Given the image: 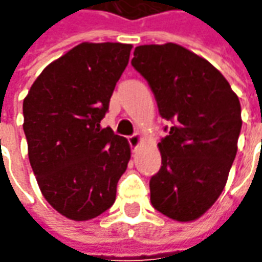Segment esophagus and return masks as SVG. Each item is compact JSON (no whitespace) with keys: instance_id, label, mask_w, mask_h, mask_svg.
<instances>
[{"instance_id":"34e87169","label":"esophagus","mask_w":262,"mask_h":262,"mask_svg":"<svg viewBox=\"0 0 262 262\" xmlns=\"http://www.w3.org/2000/svg\"><path fill=\"white\" fill-rule=\"evenodd\" d=\"M143 142L142 135H133V136L129 137V143H130L132 148H137Z\"/></svg>"}]
</instances>
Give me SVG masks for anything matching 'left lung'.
I'll return each instance as SVG.
<instances>
[{"label":"left lung","instance_id":"1","mask_svg":"<svg viewBox=\"0 0 262 262\" xmlns=\"http://www.w3.org/2000/svg\"><path fill=\"white\" fill-rule=\"evenodd\" d=\"M133 54L160 115L174 122L159 143L163 165L150 180V201L170 219L192 222L225 189L242 130L240 101L219 70L177 43L143 45Z\"/></svg>","mask_w":262,"mask_h":262}]
</instances>
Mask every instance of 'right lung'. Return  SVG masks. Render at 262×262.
I'll list each match as a JSON object with an SVG mask.
<instances>
[{"mask_svg":"<svg viewBox=\"0 0 262 262\" xmlns=\"http://www.w3.org/2000/svg\"><path fill=\"white\" fill-rule=\"evenodd\" d=\"M132 45L82 42L43 70L24 99L28 156L42 195L67 219L109 209L130 146L101 129Z\"/></svg>","mask_w":262,"mask_h":262,"instance_id":"obj_1","label":"right lung"}]
</instances>
